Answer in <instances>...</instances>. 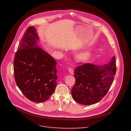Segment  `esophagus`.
I'll list each match as a JSON object with an SVG mask.
<instances>
[{
  "mask_svg": "<svg viewBox=\"0 0 131 131\" xmlns=\"http://www.w3.org/2000/svg\"><path fill=\"white\" fill-rule=\"evenodd\" d=\"M68 71L71 74H73V69L72 68H68Z\"/></svg>",
  "mask_w": 131,
  "mask_h": 131,
  "instance_id": "esophagus-1",
  "label": "esophagus"
}]
</instances>
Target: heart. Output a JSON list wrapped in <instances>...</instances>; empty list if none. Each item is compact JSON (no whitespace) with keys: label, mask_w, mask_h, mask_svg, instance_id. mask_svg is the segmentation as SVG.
<instances>
[{"label":"heart","mask_w":131,"mask_h":131,"mask_svg":"<svg viewBox=\"0 0 131 131\" xmlns=\"http://www.w3.org/2000/svg\"><path fill=\"white\" fill-rule=\"evenodd\" d=\"M93 55V51L91 50H88L79 53L77 55V59L81 61L88 60Z\"/></svg>","instance_id":"1"}]
</instances>
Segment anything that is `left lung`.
I'll return each mask as SVG.
<instances>
[{"label": "left lung", "instance_id": "left-lung-1", "mask_svg": "<svg viewBox=\"0 0 131 131\" xmlns=\"http://www.w3.org/2000/svg\"><path fill=\"white\" fill-rule=\"evenodd\" d=\"M116 72L115 57L104 65L85 63L78 66L74 70L75 83L71 89L73 100L84 105L100 102L110 89Z\"/></svg>", "mask_w": 131, "mask_h": 131}]
</instances>
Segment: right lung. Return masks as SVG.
I'll return each instance as SVG.
<instances>
[{"mask_svg":"<svg viewBox=\"0 0 131 131\" xmlns=\"http://www.w3.org/2000/svg\"><path fill=\"white\" fill-rule=\"evenodd\" d=\"M39 40L34 26L25 31L13 61L17 86L29 100L36 103L47 101L57 86V62L37 46Z\"/></svg>","mask_w":131,"mask_h":131,"instance_id":"add662e5","label":"right lung"}]
</instances>
